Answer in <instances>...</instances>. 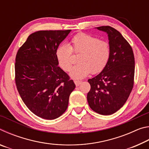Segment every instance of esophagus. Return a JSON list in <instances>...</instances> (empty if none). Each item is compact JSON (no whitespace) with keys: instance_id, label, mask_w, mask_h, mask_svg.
Returning <instances> with one entry per match:
<instances>
[{"instance_id":"esophagus-1","label":"esophagus","mask_w":149,"mask_h":149,"mask_svg":"<svg viewBox=\"0 0 149 149\" xmlns=\"http://www.w3.org/2000/svg\"><path fill=\"white\" fill-rule=\"evenodd\" d=\"M74 83H75V85H76V86H79V85L81 84L82 81H81L75 80V81H74Z\"/></svg>"}]
</instances>
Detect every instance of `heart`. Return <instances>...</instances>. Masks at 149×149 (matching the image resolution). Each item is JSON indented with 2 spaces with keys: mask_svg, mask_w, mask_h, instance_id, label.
<instances>
[{
  "mask_svg": "<svg viewBox=\"0 0 149 149\" xmlns=\"http://www.w3.org/2000/svg\"><path fill=\"white\" fill-rule=\"evenodd\" d=\"M72 52L79 54L77 65L70 71V75L76 79L87 77L91 72L97 74L104 68L109 60L110 47L104 40L84 33L75 35L70 45L62 43L56 50L58 64L64 71H69L73 64Z\"/></svg>",
  "mask_w": 149,
  "mask_h": 149,
  "instance_id": "heart-1",
  "label": "heart"
}]
</instances>
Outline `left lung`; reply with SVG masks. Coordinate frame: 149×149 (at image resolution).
Masks as SVG:
<instances>
[{
    "label": "left lung",
    "mask_w": 149,
    "mask_h": 149,
    "mask_svg": "<svg viewBox=\"0 0 149 149\" xmlns=\"http://www.w3.org/2000/svg\"><path fill=\"white\" fill-rule=\"evenodd\" d=\"M108 34L110 54L102 71L88 79L91 89L87 101L91 109L110 115L122 108L133 87L135 58L132 47L122 34L110 26L96 27Z\"/></svg>",
    "instance_id": "left-lung-1"
}]
</instances>
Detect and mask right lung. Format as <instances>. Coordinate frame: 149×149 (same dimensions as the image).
Instances as JSON below:
<instances>
[{"mask_svg":"<svg viewBox=\"0 0 149 149\" xmlns=\"http://www.w3.org/2000/svg\"><path fill=\"white\" fill-rule=\"evenodd\" d=\"M71 29L38 31L17 52L15 81L25 104L37 116L54 120L64 114L75 85L58 66L56 50Z\"/></svg>","mask_w":149,"mask_h":149,"instance_id":"1","label":"right lung"}]
</instances>
